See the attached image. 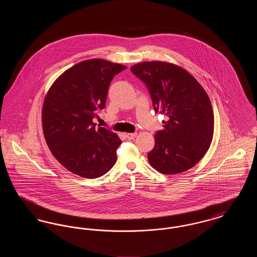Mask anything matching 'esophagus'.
Returning <instances> with one entry per match:
<instances>
[{
	"label": "esophagus",
	"instance_id": "esophagus-1",
	"mask_svg": "<svg viewBox=\"0 0 257 257\" xmlns=\"http://www.w3.org/2000/svg\"><path fill=\"white\" fill-rule=\"evenodd\" d=\"M136 136H137L136 133H128V134H126V138H127L128 140H133V139L136 138Z\"/></svg>",
	"mask_w": 257,
	"mask_h": 257
}]
</instances>
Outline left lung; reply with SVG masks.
<instances>
[{
    "label": "left lung",
    "instance_id": "1",
    "mask_svg": "<svg viewBox=\"0 0 257 257\" xmlns=\"http://www.w3.org/2000/svg\"><path fill=\"white\" fill-rule=\"evenodd\" d=\"M131 71L147 86L155 112L168 117L148 152L150 165L164 174L190 170L213 139L214 113L207 93L191 74L172 63L145 61Z\"/></svg>",
    "mask_w": 257,
    "mask_h": 257
}]
</instances>
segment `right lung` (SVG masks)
Returning a JSON list of instances; mask_svg holds the SVG:
<instances>
[{
	"mask_svg": "<svg viewBox=\"0 0 257 257\" xmlns=\"http://www.w3.org/2000/svg\"><path fill=\"white\" fill-rule=\"evenodd\" d=\"M126 66L93 59L77 63L50 87L42 108V126L51 152L68 171L97 178L116 162L121 141L93 118L105 108L110 82Z\"/></svg>",
	"mask_w": 257,
	"mask_h": 257,
	"instance_id": "right-lung-1",
	"label": "right lung"
}]
</instances>
